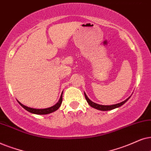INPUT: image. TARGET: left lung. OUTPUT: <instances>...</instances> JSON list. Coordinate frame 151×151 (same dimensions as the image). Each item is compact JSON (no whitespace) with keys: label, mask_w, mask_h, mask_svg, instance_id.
Here are the masks:
<instances>
[{"label":"left lung","mask_w":151,"mask_h":151,"mask_svg":"<svg viewBox=\"0 0 151 151\" xmlns=\"http://www.w3.org/2000/svg\"><path fill=\"white\" fill-rule=\"evenodd\" d=\"M84 95H85L86 101H87L88 104H89V105L91 106V107L95 108V109L99 110H103V111H106V110H113V109H114V108L120 107V106H122V105H124V104H125L126 102L128 100L130 99V96H129V97H128V99H126L125 101H122V102H121V103L114 104V105H111V106H104V105H99V104H96V103H94V102H92L91 100L89 99V98L88 97L87 95H86L85 92H84Z\"/></svg>","instance_id":"8db88e82"}]
</instances>
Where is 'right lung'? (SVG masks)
Here are the masks:
<instances>
[{"instance_id": "right-lung-1", "label": "right lung", "mask_w": 151, "mask_h": 151, "mask_svg": "<svg viewBox=\"0 0 151 151\" xmlns=\"http://www.w3.org/2000/svg\"><path fill=\"white\" fill-rule=\"evenodd\" d=\"M62 94H63V93L61 94V97H60L59 101H58L57 103L55 104V105L52 106V107H50V108H44V109H36V108H29V107H27V106H24L23 104L20 103L19 101H18V102H19L20 105H21L22 107L24 108V109L27 110L28 112H31V113L37 114H47L52 113V112H55L57 110L59 109L60 106H61V103H62V100H63V97H62L63 96H62Z\"/></svg>"}]
</instances>
